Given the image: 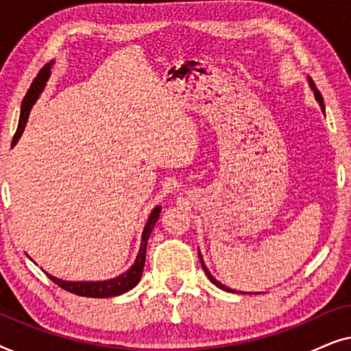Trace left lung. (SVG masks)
Returning a JSON list of instances; mask_svg holds the SVG:
<instances>
[{"label": "left lung", "mask_w": 351, "mask_h": 351, "mask_svg": "<svg viewBox=\"0 0 351 351\" xmlns=\"http://www.w3.org/2000/svg\"><path fill=\"white\" fill-rule=\"evenodd\" d=\"M310 86H311V89H313V90H315V97H316V100H318V102H319V105H321V108H323V112H324L323 95H321V94H319V90H318V89H316V86H315V83H313V81H311V80H310ZM199 258H201V257H199ZM201 265H203V268H204V271H206V275H208V278H209V280H210V281H213L215 286H217V287H220V289L227 291V292H234L233 289H230V287H227V286H223V285H222V282H219L217 280H215V278H214L213 275H210V273H209V270H208V268H206V265H204L203 258H201Z\"/></svg>", "instance_id": "8db88e82"}]
</instances>
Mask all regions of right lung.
Returning a JSON list of instances; mask_svg holds the SVG:
<instances>
[{
  "mask_svg": "<svg viewBox=\"0 0 351 351\" xmlns=\"http://www.w3.org/2000/svg\"><path fill=\"white\" fill-rule=\"evenodd\" d=\"M51 65H52V62H51V64H46L45 66H43V69L40 70V73L36 75V78L33 80V83H32L30 88H28L25 97H23V100H22L21 119H19L17 131H16V134H14L12 145H16V142L19 141V137H21L23 128H25V123H27L28 113H30L32 105L36 102L38 95H40L43 88H45L47 78H49ZM160 213H161L160 206H158V208H155V209L152 210L150 219H148L145 228H143L141 251H138V256L136 258V263H134V265L129 268L126 273H123L121 276L113 278V280H108V281H97V282L62 281V280H57V278L47 275V273H46L47 278L54 281L57 286H60L62 289H65L66 292H71V294H76V295H81V297H95V299H104V297L119 295V294H123V292H128L129 289H132V287L136 286L138 281H141V276H142V271H143V265H145L147 243H148V238H150V233H152L153 227H155L156 220L160 219Z\"/></svg>",
  "mask_w": 351,
  "mask_h": 351,
  "instance_id": "obj_1",
  "label": "right lung"
}]
</instances>
